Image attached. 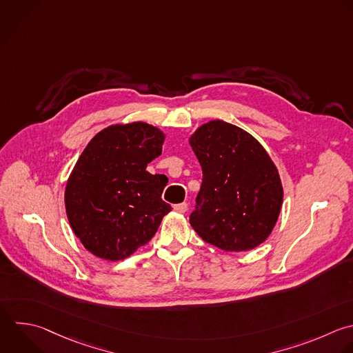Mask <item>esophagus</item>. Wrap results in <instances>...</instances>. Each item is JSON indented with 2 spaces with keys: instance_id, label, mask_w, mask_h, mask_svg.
Instances as JSON below:
<instances>
[{
  "instance_id": "34e87169",
  "label": "esophagus",
  "mask_w": 353,
  "mask_h": 353,
  "mask_svg": "<svg viewBox=\"0 0 353 353\" xmlns=\"http://www.w3.org/2000/svg\"><path fill=\"white\" fill-rule=\"evenodd\" d=\"M174 210H175L176 212H179V214H185V212H186V210H188V204H186V203L175 204V205H174Z\"/></svg>"
}]
</instances>
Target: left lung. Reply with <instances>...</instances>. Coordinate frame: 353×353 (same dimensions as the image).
Here are the masks:
<instances>
[{"instance_id":"8db88e82","label":"left lung","mask_w":353,"mask_h":353,"mask_svg":"<svg viewBox=\"0 0 353 353\" xmlns=\"http://www.w3.org/2000/svg\"><path fill=\"white\" fill-rule=\"evenodd\" d=\"M203 171L194 232L223 251H248L272 233L283 185L269 153L247 131L222 120L201 124L189 138ZM199 208V207H196Z\"/></svg>"}]
</instances>
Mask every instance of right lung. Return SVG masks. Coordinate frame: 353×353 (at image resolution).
Here are the masks:
<instances>
[{"label":"right lung","instance_id":"1","mask_svg":"<svg viewBox=\"0 0 353 353\" xmlns=\"http://www.w3.org/2000/svg\"><path fill=\"white\" fill-rule=\"evenodd\" d=\"M165 134L148 123L113 124L83 150L65 189L69 223L95 256L121 261L148 244L171 205L167 185L148 164L161 154Z\"/></svg>","mask_w":353,"mask_h":353}]
</instances>
